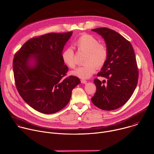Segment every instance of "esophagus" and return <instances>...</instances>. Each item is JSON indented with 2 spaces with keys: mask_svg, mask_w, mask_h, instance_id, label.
I'll list each match as a JSON object with an SVG mask.
<instances>
[{
  "mask_svg": "<svg viewBox=\"0 0 154 154\" xmlns=\"http://www.w3.org/2000/svg\"><path fill=\"white\" fill-rule=\"evenodd\" d=\"M81 83H82V84H86L87 81L86 80H84V79H81Z\"/></svg>",
  "mask_w": 154,
  "mask_h": 154,
  "instance_id": "esophagus-1",
  "label": "esophagus"
}]
</instances>
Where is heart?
<instances>
[{
  "label": "heart",
  "instance_id": "b5f03b06",
  "mask_svg": "<svg viewBox=\"0 0 154 154\" xmlns=\"http://www.w3.org/2000/svg\"><path fill=\"white\" fill-rule=\"evenodd\" d=\"M77 48L86 53L85 64L71 71L70 74L82 79H87L95 73L96 68L102 67L108 58L109 51L107 46L100 44L94 36L88 34L82 35L75 43ZM74 51L72 48H67L61 53L63 63L69 68L75 67Z\"/></svg>",
  "mask_w": 154,
  "mask_h": 154
}]
</instances>
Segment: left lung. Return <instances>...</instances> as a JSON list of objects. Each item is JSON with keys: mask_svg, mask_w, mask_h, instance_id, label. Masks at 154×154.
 <instances>
[{"mask_svg": "<svg viewBox=\"0 0 154 154\" xmlns=\"http://www.w3.org/2000/svg\"><path fill=\"white\" fill-rule=\"evenodd\" d=\"M102 36L108 48L106 64L98 76L107 79L102 82L95 79L97 87L91 100L97 107L113 110L125 104L132 95L138 79V70L134 48L127 39L107 28L91 29Z\"/></svg>", "mask_w": 154, "mask_h": 154, "instance_id": "left-lung-1", "label": "left lung"}]
</instances>
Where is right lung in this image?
<instances>
[{
    "mask_svg": "<svg viewBox=\"0 0 154 154\" xmlns=\"http://www.w3.org/2000/svg\"><path fill=\"white\" fill-rule=\"evenodd\" d=\"M72 33H51L31 39L14 55L13 67L18 92L41 113L52 114L63 109L72 90L81 83L76 76L63 79L69 68L61 53Z\"/></svg>",
    "mask_w": 154,
    "mask_h": 154,
    "instance_id": "add662e5",
    "label": "right lung"
}]
</instances>
